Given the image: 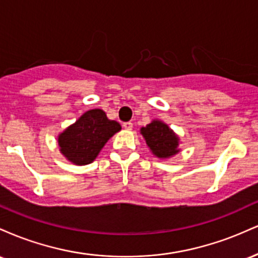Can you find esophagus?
<instances>
[{"label": "esophagus", "mask_w": 258, "mask_h": 258, "mask_svg": "<svg viewBox=\"0 0 258 258\" xmlns=\"http://www.w3.org/2000/svg\"><path fill=\"white\" fill-rule=\"evenodd\" d=\"M122 127L125 130H132V127H133V123L132 122H123V125H122Z\"/></svg>", "instance_id": "34e87169"}]
</instances>
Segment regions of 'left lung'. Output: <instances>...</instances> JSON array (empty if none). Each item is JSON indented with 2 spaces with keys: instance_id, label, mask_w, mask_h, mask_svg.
<instances>
[{
  "instance_id": "left-lung-1",
  "label": "left lung",
  "mask_w": 258,
  "mask_h": 258,
  "mask_svg": "<svg viewBox=\"0 0 258 258\" xmlns=\"http://www.w3.org/2000/svg\"><path fill=\"white\" fill-rule=\"evenodd\" d=\"M141 133L152 153L160 159L171 158L179 152V138L162 121L153 120L146 127H142Z\"/></svg>"
}]
</instances>
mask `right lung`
Returning a JSON list of instances; mask_svg holds the SVG:
<instances>
[{
  "label": "right lung",
  "mask_w": 258,
  "mask_h": 258,
  "mask_svg": "<svg viewBox=\"0 0 258 258\" xmlns=\"http://www.w3.org/2000/svg\"><path fill=\"white\" fill-rule=\"evenodd\" d=\"M120 130V123L109 120L102 109H92L58 136L60 153L75 165L91 164Z\"/></svg>",
  "instance_id": "right-lung-1"
}]
</instances>
